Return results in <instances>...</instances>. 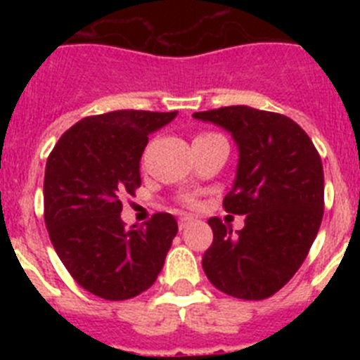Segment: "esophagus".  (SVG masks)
I'll use <instances>...</instances> for the list:
<instances>
[{"mask_svg":"<svg viewBox=\"0 0 360 360\" xmlns=\"http://www.w3.org/2000/svg\"><path fill=\"white\" fill-rule=\"evenodd\" d=\"M191 221H193V218H191V216H182V218L178 219V227H180V231H184V229H186Z\"/></svg>","mask_w":360,"mask_h":360,"instance_id":"esophagus-1","label":"esophagus"}]
</instances>
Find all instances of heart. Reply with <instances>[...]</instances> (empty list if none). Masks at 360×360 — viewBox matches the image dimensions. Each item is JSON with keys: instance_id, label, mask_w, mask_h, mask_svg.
<instances>
[{"instance_id": "1", "label": "heart", "mask_w": 360, "mask_h": 360, "mask_svg": "<svg viewBox=\"0 0 360 360\" xmlns=\"http://www.w3.org/2000/svg\"><path fill=\"white\" fill-rule=\"evenodd\" d=\"M187 202H189V203H193V198H191V196H189V198H187Z\"/></svg>"}]
</instances>
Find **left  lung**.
Here are the masks:
<instances>
[{
    "instance_id": "left-lung-1",
    "label": "left lung",
    "mask_w": 360,
    "mask_h": 360,
    "mask_svg": "<svg viewBox=\"0 0 360 360\" xmlns=\"http://www.w3.org/2000/svg\"><path fill=\"white\" fill-rule=\"evenodd\" d=\"M193 117L224 128L236 142V178L224 207L245 214V227L236 234L219 218L209 219L214 238L203 254V272L232 297H270L297 272L319 232V153L294 120L272 111L227 106Z\"/></svg>"
}]
</instances>
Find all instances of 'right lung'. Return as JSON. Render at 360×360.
Listing matches in <instances>:
<instances>
[{
    "label": "right lung",
    "mask_w": 360,
    "mask_h": 360,
    "mask_svg": "<svg viewBox=\"0 0 360 360\" xmlns=\"http://www.w3.org/2000/svg\"><path fill=\"white\" fill-rule=\"evenodd\" d=\"M178 111L119 110L86 117L59 139L44 169V221L57 256L84 290L124 301L157 281L178 224L157 212L146 227H124V193L141 187L151 133Z\"/></svg>",
    "instance_id": "right-lung-1"
}]
</instances>
